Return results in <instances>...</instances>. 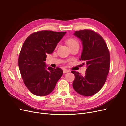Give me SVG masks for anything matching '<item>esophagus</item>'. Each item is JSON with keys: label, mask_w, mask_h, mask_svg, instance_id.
Masks as SVG:
<instances>
[{"label": "esophagus", "mask_w": 126, "mask_h": 126, "mask_svg": "<svg viewBox=\"0 0 126 126\" xmlns=\"http://www.w3.org/2000/svg\"><path fill=\"white\" fill-rule=\"evenodd\" d=\"M63 71V73L64 74H66V73H67V72H69V70H67L66 69H64Z\"/></svg>", "instance_id": "esophagus-1"}]
</instances>
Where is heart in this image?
Masks as SVG:
<instances>
[{"label":"heart","instance_id":"obj_1","mask_svg":"<svg viewBox=\"0 0 126 126\" xmlns=\"http://www.w3.org/2000/svg\"><path fill=\"white\" fill-rule=\"evenodd\" d=\"M67 43L69 44V46H70V45H72V44H75V43H78L77 41L75 39H68V40L67 41Z\"/></svg>","mask_w":126,"mask_h":126}]
</instances>
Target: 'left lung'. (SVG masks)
I'll list each match as a JSON object with an SVG mask.
<instances>
[{
	"instance_id": "1",
	"label": "left lung",
	"mask_w": 126,
	"mask_h": 126,
	"mask_svg": "<svg viewBox=\"0 0 126 126\" xmlns=\"http://www.w3.org/2000/svg\"><path fill=\"white\" fill-rule=\"evenodd\" d=\"M82 42L83 50L80 60L87 66L85 74L71 71L75 78L72 83L75 90L81 95L90 96L100 91L108 74L110 56L104 39L94 31L83 30L74 34Z\"/></svg>"
}]
</instances>
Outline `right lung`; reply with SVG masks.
<instances>
[{"instance_id": "right-lung-1", "label": "right lung", "mask_w": 126, "mask_h": 126, "mask_svg": "<svg viewBox=\"0 0 126 126\" xmlns=\"http://www.w3.org/2000/svg\"><path fill=\"white\" fill-rule=\"evenodd\" d=\"M66 33L39 31L30 35L22 45L18 59L20 72L26 87L37 96L50 94L63 74L59 67L47 68L44 61Z\"/></svg>"}]
</instances>
